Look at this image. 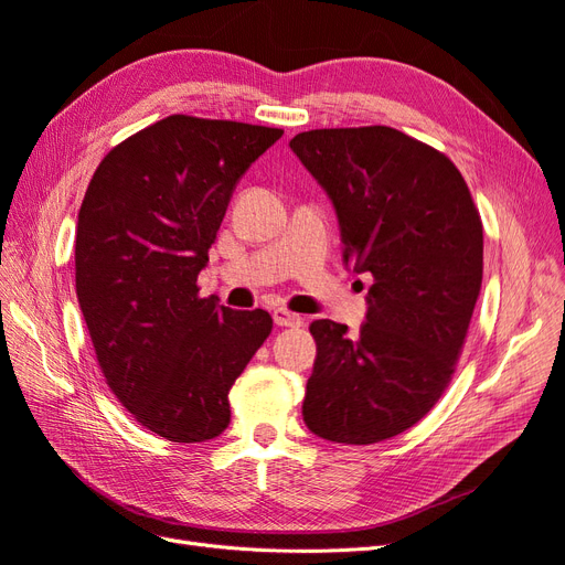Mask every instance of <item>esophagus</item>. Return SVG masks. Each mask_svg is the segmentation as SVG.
<instances>
[{
	"mask_svg": "<svg viewBox=\"0 0 565 565\" xmlns=\"http://www.w3.org/2000/svg\"><path fill=\"white\" fill-rule=\"evenodd\" d=\"M273 322H276L278 328H301L303 318L299 313L287 311V309H276L273 311Z\"/></svg>",
	"mask_w": 565,
	"mask_h": 565,
	"instance_id": "obj_1",
	"label": "esophagus"
}]
</instances>
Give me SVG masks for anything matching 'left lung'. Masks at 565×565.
I'll return each mask as SVG.
<instances>
[{"mask_svg":"<svg viewBox=\"0 0 565 565\" xmlns=\"http://www.w3.org/2000/svg\"><path fill=\"white\" fill-rule=\"evenodd\" d=\"M289 148L334 204L353 273H372L361 332L311 322L303 422L347 446L403 434L438 403L483 280V224L459 169L391 127L311 129Z\"/></svg>","mask_w":565,"mask_h":565,"instance_id":"8db88e82","label":"left lung"}]
</instances>
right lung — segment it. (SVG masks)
<instances>
[{
    "instance_id": "obj_1",
    "label": "right lung",
    "mask_w": 565,
    "mask_h": 565,
    "mask_svg": "<svg viewBox=\"0 0 565 565\" xmlns=\"http://www.w3.org/2000/svg\"><path fill=\"white\" fill-rule=\"evenodd\" d=\"M282 129L169 115L100 160L77 214L75 287L110 391L172 443L216 438L273 318L200 299L235 183Z\"/></svg>"
}]
</instances>
